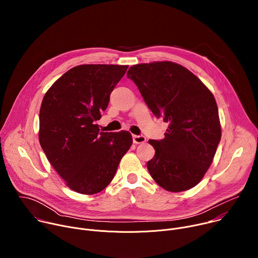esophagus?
Here are the masks:
<instances>
[{
  "label": "esophagus",
  "mask_w": 258,
  "mask_h": 258,
  "mask_svg": "<svg viewBox=\"0 0 258 258\" xmlns=\"http://www.w3.org/2000/svg\"><path fill=\"white\" fill-rule=\"evenodd\" d=\"M133 142L134 144H143L146 142V138L144 136H133Z\"/></svg>",
  "instance_id": "34e87169"
}]
</instances>
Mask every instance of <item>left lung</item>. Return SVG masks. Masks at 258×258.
<instances>
[{
	"mask_svg": "<svg viewBox=\"0 0 258 258\" xmlns=\"http://www.w3.org/2000/svg\"><path fill=\"white\" fill-rule=\"evenodd\" d=\"M126 76L153 114L169 123L163 140L149 141L155 149L147 162L151 176L169 192L195 187L222 138L213 95L190 70L169 61L134 65Z\"/></svg>",
	"mask_w": 258,
	"mask_h": 258,
	"instance_id": "1",
	"label": "left lung"
}]
</instances>
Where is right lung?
I'll list each match as a JSON object with an SVG mask.
<instances>
[{
  "label": "right lung",
  "instance_id": "1",
  "mask_svg": "<svg viewBox=\"0 0 258 258\" xmlns=\"http://www.w3.org/2000/svg\"><path fill=\"white\" fill-rule=\"evenodd\" d=\"M126 69V65L76 66L43 99L40 144L54 169L78 193L104 190L133 144L128 132L99 133L96 124Z\"/></svg>",
  "mask_w": 258,
  "mask_h": 258
}]
</instances>
